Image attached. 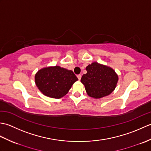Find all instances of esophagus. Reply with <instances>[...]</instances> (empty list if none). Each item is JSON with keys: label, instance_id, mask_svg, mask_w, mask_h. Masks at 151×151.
I'll return each instance as SVG.
<instances>
[{"label": "esophagus", "instance_id": "esophagus-1", "mask_svg": "<svg viewBox=\"0 0 151 151\" xmlns=\"http://www.w3.org/2000/svg\"><path fill=\"white\" fill-rule=\"evenodd\" d=\"M81 77H82V76H81V75H77V78H78V80H79V81H81Z\"/></svg>", "mask_w": 151, "mask_h": 151}]
</instances>
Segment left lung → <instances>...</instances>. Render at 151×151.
<instances>
[{
	"label": "left lung",
	"mask_w": 151,
	"mask_h": 151,
	"mask_svg": "<svg viewBox=\"0 0 151 151\" xmlns=\"http://www.w3.org/2000/svg\"><path fill=\"white\" fill-rule=\"evenodd\" d=\"M86 70L87 73L82 75L81 82L89 97L101 99L114 91L119 77L111 67L94 62L89 64Z\"/></svg>",
	"instance_id": "left-lung-1"
}]
</instances>
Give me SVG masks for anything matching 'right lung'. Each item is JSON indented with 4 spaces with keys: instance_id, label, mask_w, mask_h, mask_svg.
I'll return each instance as SVG.
<instances>
[{
    "instance_id": "obj_1",
    "label": "right lung",
    "mask_w": 151,
    "mask_h": 151,
    "mask_svg": "<svg viewBox=\"0 0 151 151\" xmlns=\"http://www.w3.org/2000/svg\"><path fill=\"white\" fill-rule=\"evenodd\" d=\"M78 80L71 70L58 65L44 67L35 75V83L39 90L54 99L64 97Z\"/></svg>"
}]
</instances>
